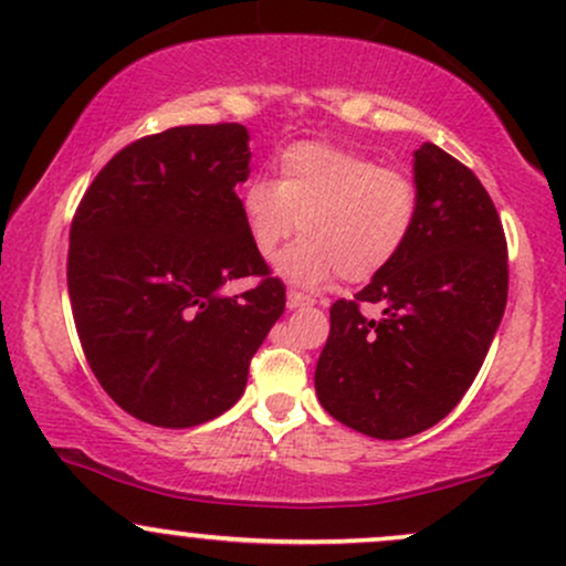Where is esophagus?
Here are the masks:
<instances>
[{
	"instance_id": "1",
	"label": "esophagus",
	"mask_w": 566,
	"mask_h": 566,
	"mask_svg": "<svg viewBox=\"0 0 566 566\" xmlns=\"http://www.w3.org/2000/svg\"><path fill=\"white\" fill-rule=\"evenodd\" d=\"M287 305H290V308H305V305H314V301H311L308 295H303V292L290 290L287 292Z\"/></svg>"
}]
</instances>
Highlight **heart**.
Wrapping results in <instances>:
<instances>
[{"label":"heart","instance_id":"1","mask_svg":"<svg viewBox=\"0 0 566 566\" xmlns=\"http://www.w3.org/2000/svg\"><path fill=\"white\" fill-rule=\"evenodd\" d=\"M239 207L250 244L265 261L301 226L303 239L284 252L279 274L319 287L335 274L354 284L380 274L412 237L420 191L407 172L308 140L279 154L276 184L250 180Z\"/></svg>","mask_w":566,"mask_h":566}]
</instances>
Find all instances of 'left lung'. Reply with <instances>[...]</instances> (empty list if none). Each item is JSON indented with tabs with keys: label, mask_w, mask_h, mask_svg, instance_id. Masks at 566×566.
I'll use <instances>...</instances> for the list:
<instances>
[{
	"label": "left lung",
	"mask_w": 566,
	"mask_h": 566,
	"mask_svg": "<svg viewBox=\"0 0 566 566\" xmlns=\"http://www.w3.org/2000/svg\"><path fill=\"white\" fill-rule=\"evenodd\" d=\"M412 170V237L354 301L333 303L314 375L322 407L373 439L415 437L452 412L509 301L505 233L476 175L433 143ZM361 302H378L381 319L361 315Z\"/></svg>",
	"instance_id": "8db88e82"
}]
</instances>
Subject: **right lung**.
Listing matches in <instances>:
<instances>
[{"label":"right lung","instance_id":"right-lung-1","mask_svg":"<svg viewBox=\"0 0 566 566\" xmlns=\"http://www.w3.org/2000/svg\"><path fill=\"white\" fill-rule=\"evenodd\" d=\"M250 157L244 125L165 129L122 148L76 207V333L103 391L143 423L191 428L231 409L284 314L239 207ZM244 275L256 287L226 296Z\"/></svg>","mask_w":566,"mask_h":566}]
</instances>
